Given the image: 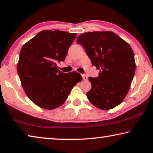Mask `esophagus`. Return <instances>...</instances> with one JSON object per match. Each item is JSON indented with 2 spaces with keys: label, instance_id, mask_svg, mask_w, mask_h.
Listing matches in <instances>:
<instances>
[{
  "label": "esophagus",
  "instance_id": "esophagus-1",
  "mask_svg": "<svg viewBox=\"0 0 153 153\" xmlns=\"http://www.w3.org/2000/svg\"><path fill=\"white\" fill-rule=\"evenodd\" d=\"M82 78H83V79H84V81H86V80L88 79V77L86 76V75L82 74Z\"/></svg>",
  "mask_w": 153,
  "mask_h": 153
}]
</instances>
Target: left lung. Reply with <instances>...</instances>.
<instances>
[{"label":"left lung","mask_w":153,"mask_h":153,"mask_svg":"<svg viewBox=\"0 0 153 153\" xmlns=\"http://www.w3.org/2000/svg\"><path fill=\"white\" fill-rule=\"evenodd\" d=\"M77 43L83 46L92 65L100 71L97 77H88L92 84L86 93L88 100L102 110L121 104L135 74V59L131 46L112 32L82 33L77 37Z\"/></svg>","instance_id":"obj_1"}]
</instances>
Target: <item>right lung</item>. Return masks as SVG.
Listing matches in <instances>:
<instances>
[{"instance_id":"obj_1","label":"right lung","mask_w":153,"mask_h":153,"mask_svg":"<svg viewBox=\"0 0 153 153\" xmlns=\"http://www.w3.org/2000/svg\"><path fill=\"white\" fill-rule=\"evenodd\" d=\"M77 34L44 30L21 49L17 73L30 100L42 108L54 109L63 104L82 77L77 71L65 74L56 63L64 61Z\"/></svg>"}]
</instances>
